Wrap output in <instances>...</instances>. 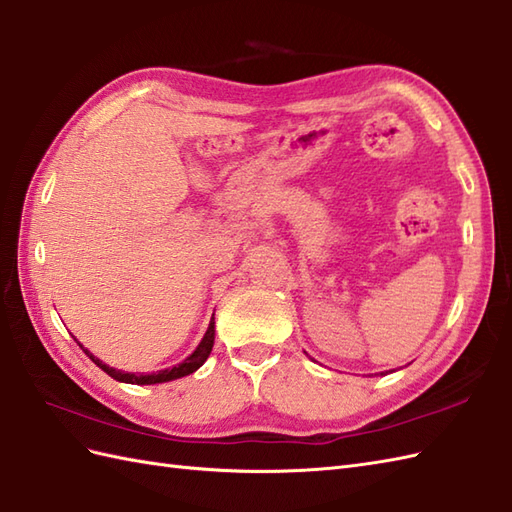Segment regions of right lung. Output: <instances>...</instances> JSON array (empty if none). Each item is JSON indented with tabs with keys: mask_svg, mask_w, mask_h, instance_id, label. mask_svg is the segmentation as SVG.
I'll return each mask as SVG.
<instances>
[{
	"mask_svg": "<svg viewBox=\"0 0 512 512\" xmlns=\"http://www.w3.org/2000/svg\"><path fill=\"white\" fill-rule=\"evenodd\" d=\"M213 338H216V323H213V318H211V323H209V327H207V334L202 336V340H200V344L196 347V351L189 355L187 360H183L181 364H176V366H172V368H165V371H157V373H148V375H137V373H124V371H117V368H113V366H109V364H104L102 360H98L95 358L93 353H89L85 347H82V351H85L89 358H91V362L93 364H98L102 371L106 373V375H111L113 379H117V382H124V384H137V386H146V384H163V382H172V379H178V377H185V375H192L194 371H198V368L205 364V360L209 358V353H211V349H213Z\"/></svg>",
	"mask_w": 512,
	"mask_h": 512,
	"instance_id": "right-lung-1",
	"label": "right lung"
}]
</instances>
